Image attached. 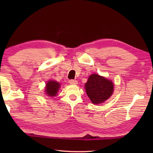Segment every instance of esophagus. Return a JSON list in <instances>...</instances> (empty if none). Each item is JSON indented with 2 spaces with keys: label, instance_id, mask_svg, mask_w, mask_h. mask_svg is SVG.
I'll return each instance as SVG.
<instances>
[{
  "label": "esophagus",
  "instance_id": "1",
  "mask_svg": "<svg viewBox=\"0 0 153 153\" xmlns=\"http://www.w3.org/2000/svg\"><path fill=\"white\" fill-rule=\"evenodd\" d=\"M69 83L71 84V85H76V84H77V81L74 79H70L69 81Z\"/></svg>",
  "mask_w": 153,
  "mask_h": 153
}]
</instances>
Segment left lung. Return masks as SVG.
<instances>
[{
	"instance_id": "obj_1",
	"label": "left lung",
	"mask_w": 153,
	"mask_h": 153,
	"mask_svg": "<svg viewBox=\"0 0 153 153\" xmlns=\"http://www.w3.org/2000/svg\"><path fill=\"white\" fill-rule=\"evenodd\" d=\"M85 87L90 100L96 105L108 99L114 90V84L111 81L97 74L91 75Z\"/></svg>"
}]
</instances>
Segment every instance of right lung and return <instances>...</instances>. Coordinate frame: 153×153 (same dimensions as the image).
Segmentation results:
<instances>
[{
	"mask_svg": "<svg viewBox=\"0 0 153 153\" xmlns=\"http://www.w3.org/2000/svg\"><path fill=\"white\" fill-rule=\"evenodd\" d=\"M60 88V83L55 81H49L46 85V93L49 97L56 96Z\"/></svg>",
	"mask_w": 153,
	"mask_h": 153,
	"instance_id": "add662e5",
	"label": "right lung"
}]
</instances>
